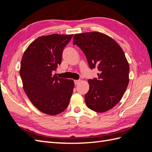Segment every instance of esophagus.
I'll return each instance as SVG.
<instances>
[{
	"mask_svg": "<svg viewBox=\"0 0 152 152\" xmlns=\"http://www.w3.org/2000/svg\"><path fill=\"white\" fill-rule=\"evenodd\" d=\"M80 82V80H74V83H75V85H77V84H79Z\"/></svg>",
	"mask_w": 152,
	"mask_h": 152,
	"instance_id": "1",
	"label": "esophagus"
}]
</instances>
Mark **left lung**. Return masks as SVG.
I'll list each match as a JSON object with an SVG mask.
<instances>
[{"label":"left lung","instance_id":"8db88e82","mask_svg":"<svg viewBox=\"0 0 152 152\" xmlns=\"http://www.w3.org/2000/svg\"><path fill=\"white\" fill-rule=\"evenodd\" d=\"M73 44L84 52L90 68L99 71L98 79L88 80L86 105L94 112L108 111L120 102L129 81L125 54L115 40L98 31L75 34Z\"/></svg>","mask_w":152,"mask_h":152}]
</instances>
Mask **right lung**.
Listing matches in <instances>:
<instances>
[{"label":"right lung","mask_w":152,"mask_h":152,"mask_svg":"<svg viewBox=\"0 0 152 152\" xmlns=\"http://www.w3.org/2000/svg\"><path fill=\"white\" fill-rule=\"evenodd\" d=\"M73 35L39 37L24 52L20 74L23 88L31 103L41 112L54 115L68 106L74 88L72 79L53 75L61 63L64 48Z\"/></svg>","instance_id":"obj_1"}]
</instances>
